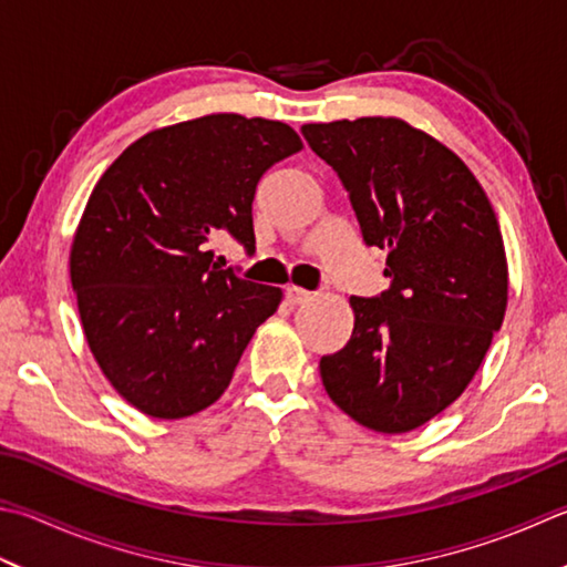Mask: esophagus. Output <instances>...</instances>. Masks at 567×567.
Masks as SVG:
<instances>
[{
    "instance_id": "obj_1",
    "label": "esophagus",
    "mask_w": 567,
    "mask_h": 567,
    "mask_svg": "<svg viewBox=\"0 0 567 567\" xmlns=\"http://www.w3.org/2000/svg\"><path fill=\"white\" fill-rule=\"evenodd\" d=\"M311 291H306V288H301V286H288L286 288V298H288V303H293V306H301V303H306V301H311Z\"/></svg>"
}]
</instances>
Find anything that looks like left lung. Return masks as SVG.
<instances>
[{
    "instance_id": "8db88e82",
    "label": "left lung",
    "mask_w": 567,
    "mask_h": 567,
    "mask_svg": "<svg viewBox=\"0 0 567 567\" xmlns=\"http://www.w3.org/2000/svg\"><path fill=\"white\" fill-rule=\"evenodd\" d=\"M390 288L350 296L343 350L320 358L328 398L372 432H412L466 390L508 303V264L484 187L450 147L400 117L308 123Z\"/></svg>"
}]
</instances>
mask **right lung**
<instances>
[{"instance_id":"right-lung-1","label":"right lung","mask_w":567,"mask_h":567,"mask_svg":"<svg viewBox=\"0 0 567 567\" xmlns=\"http://www.w3.org/2000/svg\"><path fill=\"white\" fill-rule=\"evenodd\" d=\"M291 125L212 113L137 137L95 183L71 244L83 336L135 410L183 420L215 404L281 288L207 251L229 231L254 251L261 175L298 153Z\"/></svg>"}]
</instances>
